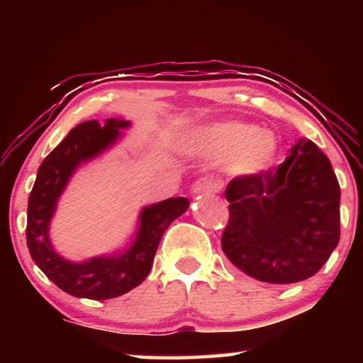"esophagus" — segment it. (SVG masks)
<instances>
[{"label":"esophagus","instance_id":"34e87169","mask_svg":"<svg viewBox=\"0 0 363 363\" xmlns=\"http://www.w3.org/2000/svg\"><path fill=\"white\" fill-rule=\"evenodd\" d=\"M216 192V184L211 179H206V177H201V179L195 181L192 184V194L194 195H210Z\"/></svg>","mask_w":363,"mask_h":363}]
</instances>
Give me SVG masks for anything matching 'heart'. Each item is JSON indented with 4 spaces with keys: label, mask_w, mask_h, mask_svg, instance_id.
<instances>
[{
    "label": "heart",
    "mask_w": 363,
    "mask_h": 363,
    "mask_svg": "<svg viewBox=\"0 0 363 363\" xmlns=\"http://www.w3.org/2000/svg\"><path fill=\"white\" fill-rule=\"evenodd\" d=\"M189 155L224 158L223 169L235 179H248L267 171L279 152L277 136L250 123L227 120L200 126L187 138Z\"/></svg>",
    "instance_id": "obj_1"
}]
</instances>
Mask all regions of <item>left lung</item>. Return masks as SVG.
Here are the masks:
<instances>
[{
	"mask_svg": "<svg viewBox=\"0 0 363 363\" xmlns=\"http://www.w3.org/2000/svg\"><path fill=\"white\" fill-rule=\"evenodd\" d=\"M220 247L248 277L296 284L317 274L340 242V184L327 155L299 139L277 169L225 189Z\"/></svg>",
	"mask_w": 363,
	"mask_h": 363,
	"instance_id": "left-lung-1",
	"label": "left lung"
}]
</instances>
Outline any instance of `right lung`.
Masks as SVG:
<instances>
[{"label":"right lung","mask_w":363,"mask_h":363,"mask_svg":"<svg viewBox=\"0 0 363 363\" xmlns=\"http://www.w3.org/2000/svg\"><path fill=\"white\" fill-rule=\"evenodd\" d=\"M131 126L125 118H107L79 123L62 143L43 160L36 181L28 196L27 245L32 259L46 277L60 290L77 298L112 299L143 284L149 275L164 230L187 211L184 196L168 199L144 206L139 213L138 229L133 240L112 255H101L86 261H70L54 250L49 227L56 213L60 195L72 176L91 160L101 157L123 138Z\"/></svg>","instance_id":"obj_1"}]
</instances>
